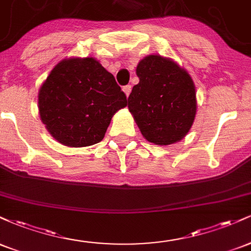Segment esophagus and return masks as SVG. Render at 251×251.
<instances>
[{
	"mask_svg": "<svg viewBox=\"0 0 251 251\" xmlns=\"http://www.w3.org/2000/svg\"><path fill=\"white\" fill-rule=\"evenodd\" d=\"M131 89H132L131 85H126V86H124V87H123V91H124V93L126 94V97H128V96H129V93H131Z\"/></svg>",
	"mask_w": 251,
	"mask_h": 251,
	"instance_id": "obj_1",
	"label": "esophagus"
}]
</instances>
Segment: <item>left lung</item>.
<instances>
[{
	"label": "left lung",
	"instance_id": "8db88e82",
	"mask_svg": "<svg viewBox=\"0 0 251 251\" xmlns=\"http://www.w3.org/2000/svg\"><path fill=\"white\" fill-rule=\"evenodd\" d=\"M139 83L127 99L128 109L150 143L170 145L191 128L197 101L188 72L160 55H149L138 63Z\"/></svg>",
	"mask_w": 251,
	"mask_h": 251
}]
</instances>
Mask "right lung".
<instances>
[{
  "instance_id": "obj_1",
  "label": "right lung",
  "mask_w": 251,
  "mask_h": 251,
  "mask_svg": "<svg viewBox=\"0 0 251 251\" xmlns=\"http://www.w3.org/2000/svg\"><path fill=\"white\" fill-rule=\"evenodd\" d=\"M126 102L114 76L93 57L57 63L39 93L42 123L57 142L71 148L101 142L112 117Z\"/></svg>"
}]
</instances>
